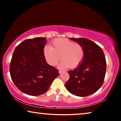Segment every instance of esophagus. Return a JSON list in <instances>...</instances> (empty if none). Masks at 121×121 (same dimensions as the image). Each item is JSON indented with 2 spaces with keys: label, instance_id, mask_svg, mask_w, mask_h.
<instances>
[{
  "label": "esophagus",
  "instance_id": "obj_1",
  "mask_svg": "<svg viewBox=\"0 0 121 121\" xmlns=\"http://www.w3.org/2000/svg\"><path fill=\"white\" fill-rule=\"evenodd\" d=\"M62 71H61V70H59V74H61V73H62Z\"/></svg>",
  "mask_w": 121,
  "mask_h": 121
}]
</instances>
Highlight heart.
I'll list each match as a JSON object with an SVG mask.
<instances>
[{"label": "heart", "instance_id": "1", "mask_svg": "<svg viewBox=\"0 0 121 121\" xmlns=\"http://www.w3.org/2000/svg\"><path fill=\"white\" fill-rule=\"evenodd\" d=\"M46 61L49 65H57L59 59L60 68H75L82 63L84 56L83 47L80 44L64 38L57 39L53 41L52 46H46L43 49Z\"/></svg>", "mask_w": 121, "mask_h": 121}]
</instances>
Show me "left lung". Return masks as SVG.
<instances>
[{
  "instance_id": "left-lung-1",
  "label": "left lung",
  "mask_w": 121,
  "mask_h": 121,
  "mask_svg": "<svg viewBox=\"0 0 121 121\" xmlns=\"http://www.w3.org/2000/svg\"><path fill=\"white\" fill-rule=\"evenodd\" d=\"M83 47L84 56L82 63L73 70L68 72L69 79L65 87L77 96L84 97L96 92L103 84L106 62L101 48L86 38H70Z\"/></svg>"
}]
</instances>
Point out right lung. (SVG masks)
I'll list each match as a JSON object with an SVG mask.
<instances>
[{
    "label": "right lung",
    "instance_id": "add662e5",
    "mask_svg": "<svg viewBox=\"0 0 121 121\" xmlns=\"http://www.w3.org/2000/svg\"><path fill=\"white\" fill-rule=\"evenodd\" d=\"M46 37L26 39L15 49L10 64L13 82L21 91L32 96L45 93L59 75L46 62L43 49Z\"/></svg>",
    "mask_w": 121,
    "mask_h": 121
}]
</instances>
